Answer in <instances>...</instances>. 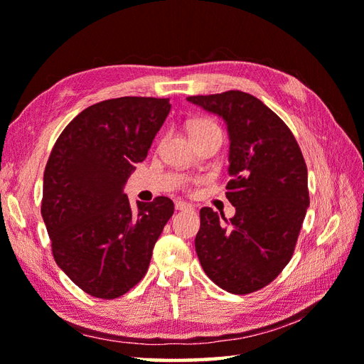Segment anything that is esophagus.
Returning <instances> with one entry per match:
<instances>
[{
    "label": "esophagus",
    "mask_w": 364,
    "mask_h": 364,
    "mask_svg": "<svg viewBox=\"0 0 364 364\" xmlns=\"http://www.w3.org/2000/svg\"><path fill=\"white\" fill-rule=\"evenodd\" d=\"M175 210H178V211L194 210V206H192L191 203H186V202H181V200H178V202H175Z\"/></svg>",
    "instance_id": "1"
}]
</instances>
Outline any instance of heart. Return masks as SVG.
Returning <instances> with one entry per match:
<instances>
[{
  "label": "heart",
  "mask_w": 364,
  "mask_h": 364,
  "mask_svg": "<svg viewBox=\"0 0 364 364\" xmlns=\"http://www.w3.org/2000/svg\"><path fill=\"white\" fill-rule=\"evenodd\" d=\"M213 128H218V125H215L214 122L211 120H206V119H197L194 122H191L189 125V133L191 136L194 137L200 133H203V131H208V129H213Z\"/></svg>",
  "instance_id": "b5f03b06"
}]
</instances>
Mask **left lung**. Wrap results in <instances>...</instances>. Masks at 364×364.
<instances>
[{
	"instance_id": "left-lung-1",
	"label": "left lung",
	"mask_w": 364,
	"mask_h": 364,
	"mask_svg": "<svg viewBox=\"0 0 364 364\" xmlns=\"http://www.w3.org/2000/svg\"><path fill=\"white\" fill-rule=\"evenodd\" d=\"M225 120L231 180L225 196L235 218L200 210L196 252L205 274L231 294H250L280 275L304 223L308 172L288 125L250 94L228 90L188 97Z\"/></svg>"
}]
</instances>
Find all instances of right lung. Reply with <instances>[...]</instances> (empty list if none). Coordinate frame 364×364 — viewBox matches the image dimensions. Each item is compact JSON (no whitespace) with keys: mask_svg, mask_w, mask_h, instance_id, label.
Returning <instances> with one entry per match:
<instances>
[{"mask_svg":"<svg viewBox=\"0 0 364 364\" xmlns=\"http://www.w3.org/2000/svg\"><path fill=\"white\" fill-rule=\"evenodd\" d=\"M172 105L120 97L86 107L58 137L43 173L42 218L54 261L84 292L117 299L142 280L173 214L168 197L137 202L123 184L142 162Z\"/></svg>","mask_w":364,"mask_h":364,"instance_id":"obj_1","label":"right lung"}]
</instances>
